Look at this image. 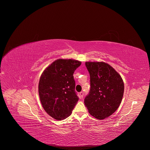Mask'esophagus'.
I'll list each match as a JSON object with an SVG mask.
<instances>
[{
    "label": "esophagus",
    "instance_id": "esophagus-1",
    "mask_svg": "<svg viewBox=\"0 0 150 150\" xmlns=\"http://www.w3.org/2000/svg\"><path fill=\"white\" fill-rule=\"evenodd\" d=\"M79 98H82L83 97V92H80L79 93Z\"/></svg>",
    "mask_w": 150,
    "mask_h": 150
}]
</instances>
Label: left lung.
<instances>
[{
    "label": "left lung",
    "instance_id": "obj_1",
    "mask_svg": "<svg viewBox=\"0 0 150 150\" xmlns=\"http://www.w3.org/2000/svg\"><path fill=\"white\" fill-rule=\"evenodd\" d=\"M90 75V91L84 103L89 113L97 119L109 117L121 103L124 83L120 74L108 63L86 62Z\"/></svg>",
    "mask_w": 150,
    "mask_h": 150
}]
</instances>
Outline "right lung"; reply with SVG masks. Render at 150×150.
<instances>
[{
  "label": "right lung",
  "instance_id": "1",
  "mask_svg": "<svg viewBox=\"0 0 150 150\" xmlns=\"http://www.w3.org/2000/svg\"><path fill=\"white\" fill-rule=\"evenodd\" d=\"M81 62L59 59L42 72L38 83L41 103L46 112L57 120L69 116L78 101L74 73Z\"/></svg>",
  "mask_w": 150,
  "mask_h": 150
}]
</instances>
